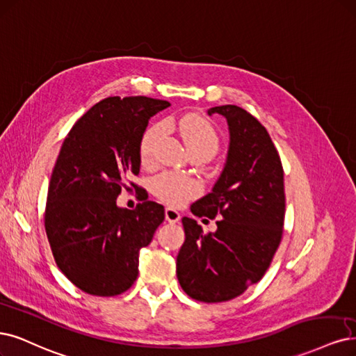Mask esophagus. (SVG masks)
Returning a JSON list of instances; mask_svg holds the SVG:
<instances>
[{
  "instance_id": "1",
  "label": "esophagus",
  "mask_w": 356,
  "mask_h": 356,
  "mask_svg": "<svg viewBox=\"0 0 356 356\" xmlns=\"http://www.w3.org/2000/svg\"><path fill=\"white\" fill-rule=\"evenodd\" d=\"M165 218H166L168 222H170V224H175V222H178V220H179L181 215H179V212H178V211L172 209V207H166V211H165Z\"/></svg>"
}]
</instances>
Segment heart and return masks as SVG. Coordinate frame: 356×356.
Listing matches in <instances>:
<instances>
[{
    "instance_id": "heart-1",
    "label": "heart",
    "mask_w": 356,
    "mask_h": 356,
    "mask_svg": "<svg viewBox=\"0 0 356 356\" xmlns=\"http://www.w3.org/2000/svg\"><path fill=\"white\" fill-rule=\"evenodd\" d=\"M177 128L190 153L204 152L213 156L218 150V134L211 122L203 116L195 113L182 116L177 122ZM165 124L157 122L144 131L140 141V157L144 165H150L153 162L156 144L165 134ZM199 184L194 179L172 172H165L152 181L153 194L169 206H181L187 203L199 193Z\"/></svg>"
}]
</instances>
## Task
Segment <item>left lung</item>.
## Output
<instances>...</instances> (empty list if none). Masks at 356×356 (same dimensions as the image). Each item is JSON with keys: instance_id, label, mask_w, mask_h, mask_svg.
<instances>
[{"instance_id": "8db88e82", "label": "left lung", "mask_w": 356, "mask_h": 356, "mask_svg": "<svg viewBox=\"0 0 356 356\" xmlns=\"http://www.w3.org/2000/svg\"><path fill=\"white\" fill-rule=\"evenodd\" d=\"M227 119L229 147L222 174L209 194L191 204L195 216L219 218L215 232L184 216L186 241L177 256L182 290L199 302L240 296L271 265L283 236L284 170L268 131L246 110L225 104L207 115Z\"/></svg>"}]
</instances>
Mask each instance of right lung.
<instances>
[{
    "label": "right lung",
    "instance_id": "1",
    "mask_svg": "<svg viewBox=\"0 0 356 356\" xmlns=\"http://www.w3.org/2000/svg\"><path fill=\"white\" fill-rule=\"evenodd\" d=\"M149 97H108L69 131L56 161L45 206V232L60 271L92 296H118L138 277L140 250L163 222L152 200L118 207L122 188H138L140 141L157 112Z\"/></svg>",
    "mask_w": 356,
    "mask_h": 356
}]
</instances>
